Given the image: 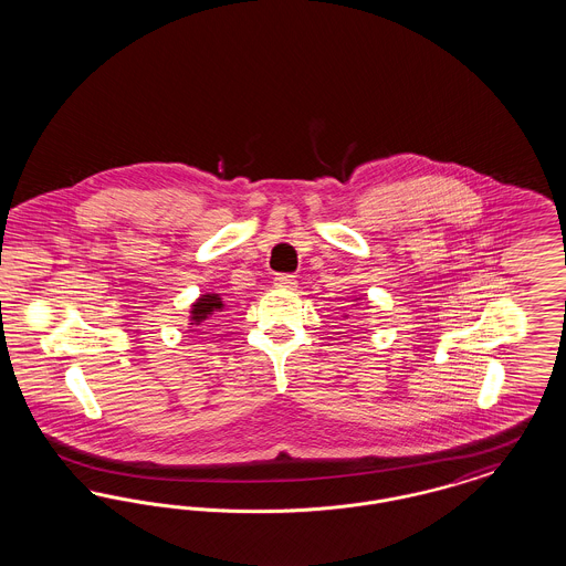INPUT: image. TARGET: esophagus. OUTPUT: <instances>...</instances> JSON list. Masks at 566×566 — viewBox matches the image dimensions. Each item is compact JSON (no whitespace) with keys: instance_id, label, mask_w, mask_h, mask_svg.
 Listing matches in <instances>:
<instances>
[{"instance_id":"34e87169","label":"esophagus","mask_w":566,"mask_h":566,"mask_svg":"<svg viewBox=\"0 0 566 566\" xmlns=\"http://www.w3.org/2000/svg\"><path fill=\"white\" fill-rule=\"evenodd\" d=\"M273 286H275V289H295V275H291V273H280V275L273 277Z\"/></svg>"}]
</instances>
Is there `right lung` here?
Returning <instances> with one entry per match:
<instances>
[{
  "mask_svg": "<svg viewBox=\"0 0 566 566\" xmlns=\"http://www.w3.org/2000/svg\"><path fill=\"white\" fill-rule=\"evenodd\" d=\"M224 307V303L220 301L218 295H201L197 298V303H192L190 310V324L206 323L214 312H220Z\"/></svg>",
  "mask_w": 566,
  "mask_h": 566,
  "instance_id": "1",
  "label": "right lung"
}]
</instances>
